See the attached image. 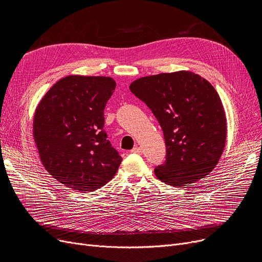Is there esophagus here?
<instances>
[{
	"instance_id": "obj_1",
	"label": "esophagus",
	"mask_w": 262,
	"mask_h": 262,
	"mask_svg": "<svg viewBox=\"0 0 262 262\" xmlns=\"http://www.w3.org/2000/svg\"><path fill=\"white\" fill-rule=\"evenodd\" d=\"M132 153L134 154H142V148L139 147V146H136L132 149Z\"/></svg>"
}]
</instances>
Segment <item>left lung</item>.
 I'll return each mask as SVG.
<instances>
[{
    "instance_id": "left-lung-1",
    "label": "left lung",
    "mask_w": 262,
    "mask_h": 262,
    "mask_svg": "<svg viewBox=\"0 0 262 262\" xmlns=\"http://www.w3.org/2000/svg\"><path fill=\"white\" fill-rule=\"evenodd\" d=\"M129 89L152 110L163 132L167 160L154 170L158 180L184 187L208 175L227 137L224 107L210 82L182 70L140 77Z\"/></svg>"
}]
</instances>
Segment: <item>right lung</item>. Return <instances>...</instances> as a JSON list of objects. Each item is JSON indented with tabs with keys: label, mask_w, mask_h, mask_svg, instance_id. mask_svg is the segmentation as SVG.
<instances>
[{
	"label": "right lung",
	"mask_w": 262,
	"mask_h": 262,
	"mask_svg": "<svg viewBox=\"0 0 262 262\" xmlns=\"http://www.w3.org/2000/svg\"><path fill=\"white\" fill-rule=\"evenodd\" d=\"M115 88L109 76L68 75L35 110L33 136L41 163L55 180L82 193L106 185L122 161L103 129Z\"/></svg>",
	"instance_id": "obj_1"
}]
</instances>
